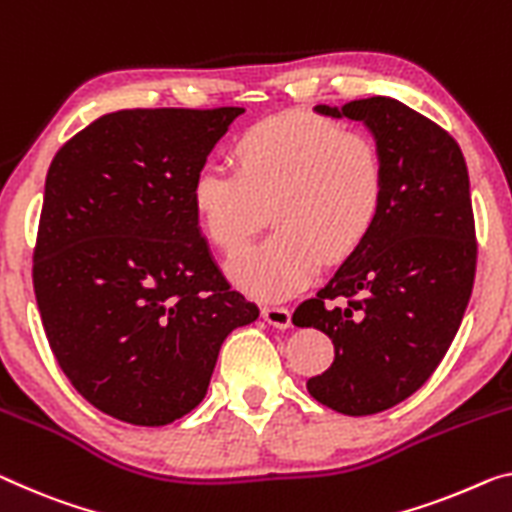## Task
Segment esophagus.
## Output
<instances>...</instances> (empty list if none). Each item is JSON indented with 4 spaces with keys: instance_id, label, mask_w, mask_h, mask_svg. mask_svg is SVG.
Instances as JSON below:
<instances>
[{
    "instance_id": "obj_1",
    "label": "esophagus",
    "mask_w": 512,
    "mask_h": 512,
    "mask_svg": "<svg viewBox=\"0 0 512 512\" xmlns=\"http://www.w3.org/2000/svg\"><path fill=\"white\" fill-rule=\"evenodd\" d=\"M261 316L267 325L272 327H279V329L290 327V311L286 306H263Z\"/></svg>"
}]
</instances>
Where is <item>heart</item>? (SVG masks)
Instances as JSON below:
<instances>
[{
  "instance_id": "1",
  "label": "heart",
  "mask_w": 512,
  "mask_h": 512,
  "mask_svg": "<svg viewBox=\"0 0 512 512\" xmlns=\"http://www.w3.org/2000/svg\"><path fill=\"white\" fill-rule=\"evenodd\" d=\"M235 167L206 162L192 180V201L210 240L235 254L265 222L277 224L229 263L231 279L251 295H293L322 258L355 254L384 201V164L375 141L309 112H283L235 144Z\"/></svg>"
}]
</instances>
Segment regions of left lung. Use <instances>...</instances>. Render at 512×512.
<instances>
[{
  "label": "left lung",
  "mask_w": 512,
  "mask_h": 512,
  "mask_svg": "<svg viewBox=\"0 0 512 512\" xmlns=\"http://www.w3.org/2000/svg\"><path fill=\"white\" fill-rule=\"evenodd\" d=\"M318 114L361 121L384 164L377 222L293 325L316 327L334 361L306 389L318 403L368 416L403 403L451 348L474 288L476 226L458 141L403 102L373 96Z\"/></svg>",
  "instance_id": "obj_1"
}]
</instances>
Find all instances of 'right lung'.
<instances>
[{"label":"right lung","mask_w":512,"mask_h":512,"mask_svg":"<svg viewBox=\"0 0 512 512\" xmlns=\"http://www.w3.org/2000/svg\"><path fill=\"white\" fill-rule=\"evenodd\" d=\"M242 107L121 109L54 155L34 249L41 320L70 384L132 426L206 396L219 348L258 318L219 272L192 180Z\"/></svg>","instance_id":"right-lung-1"}]
</instances>
